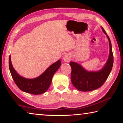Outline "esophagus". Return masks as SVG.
Listing matches in <instances>:
<instances>
[{"label": "esophagus", "instance_id": "esophagus-1", "mask_svg": "<svg viewBox=\"0 0 123 123\" xmlns=\"http://www.w3.org/2000/svg\"><path fill=\"white\" fill-rule=\"evenodd\" d=\"M71 59V56L69 54H66L63 56V60L66 62H69Z\"/></svg>", "mask_w": 123, "mask_h": 123}]
</instances>
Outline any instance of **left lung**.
Returning a JSON list of instances; mask_svg holds the SVG:
<instances>
[{
	"label": "left lung",
	"instance_id": "obj_1",
	"mask_svg": "<svg viewBox=\"0 0 123 123\" xmlns=\"http://www.w3.org/2000/svg\"><path fill=\"white\" fill-rule=\"evenodd\" d=\"M103 32L106 35L109 40L110 53L106 62L103 67L97 71L87 70L80 64L75 62H70L72 68L71 81L72 84L79 91H91L102 86L107 80L111 72L113 64V55L111 42L105 31L101 26Z\"/></svg>",
	"mask_w": 123,
	"mask_h": 123
}]
</instances>
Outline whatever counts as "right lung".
Here are the masks:
<instances>
[{"label": "right lung", "mask_w": 123, "mask_h": 123, "mask_svg": "<svg viewBox=\"0 0 123 123\" xmlns=\"http://www.w3.org/2000/svg\"><path fill=\"white\" fill-rule=\"evenodd\" d=\"M9 64L12 78L18 88L24 92L38 95L43 94L48 89L54 74L60 68L61 61L59 60L50 66L41 75L34 79L25 78L20 75L12 66L10 55Z\"/></svg>", "instance_id": "right-lung-1"}]
</instances>
